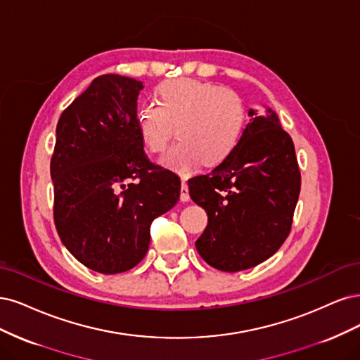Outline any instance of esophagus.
I'll use <instances>...</instances> for the list:
<instances>
[{
  "instance_id": "esophagus-1",
  "label": "esophagus",
  "mask_w": 360,
  "mask_h": 360,
  "mask_svg": "<svg viewBox=\"0 0 360 360\" xmlns=\"http://www.w3.org/2000/svg\"><path fill=\"white\" fill-rule=\"evenodd\" d=\"M181 200L188 202L190 200V193H188V185L185 181L181 182Z\"/></svg>"
}]
</instances>
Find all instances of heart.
<instances>
[{"instance_id":"obj_1","label":"heart","mask_w":360,"mask_h":360,"mask_svg":"<svg viewBox=\"0 0 360 360\" xmlns=\"http://www.w3.org/2000/svg\"><path fill=\"white\" fill-rule=\"evenodd\" d=\"M155 94L158 104L145 101L137 108L136 125L150 154L166 150L176 127L179 139L161 158V166L187 175L200 161L214 167L233 154L247 120L236 92L219 84L182 77L166 80Z\"/></svg>"}]
</instances>
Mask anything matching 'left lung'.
Wrapping results in <instances>:
<instances>
[{
    "mask_svg": "<svg viewBox=\"0 0 360 360\" xmlns=\"http://www.w3.org/2000/svg\"><path fill=\"white\" fill-rule=\"evenodd\" d=\"M252 117L240 142L212 172L188 181L194 203L207 214L195 240L200 257L224 272L250 269L278 251L287 239L300 191L292 137L276 113Z\"/></svg>",
    "mask_w": 360,
    "mask_h": 360,
    "instance_id": "8db88e82",
    "label": "left lung"
}]
</instances>
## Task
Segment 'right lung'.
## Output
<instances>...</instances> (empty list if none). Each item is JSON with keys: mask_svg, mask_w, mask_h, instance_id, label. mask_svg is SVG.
Wrapping results in <instances>:
<instances>
[{"mask_svg": "<svg viewBox=\"0 0 360 360\" xmlns=\"http://www.w3.org/2000/svg\"><path fill=\"white\" fill-rule=\"evenodd\" d=\"M142 88L131 77L98 76L56 125L55 227L65 248L100 274H121L141 263L150 223L179 200V178L143 153L136 125Z\"/></svg>", "mask_w": 360, "mask_h": 360, "instance_id": "1", "label": "right lung"}]
</instances>
